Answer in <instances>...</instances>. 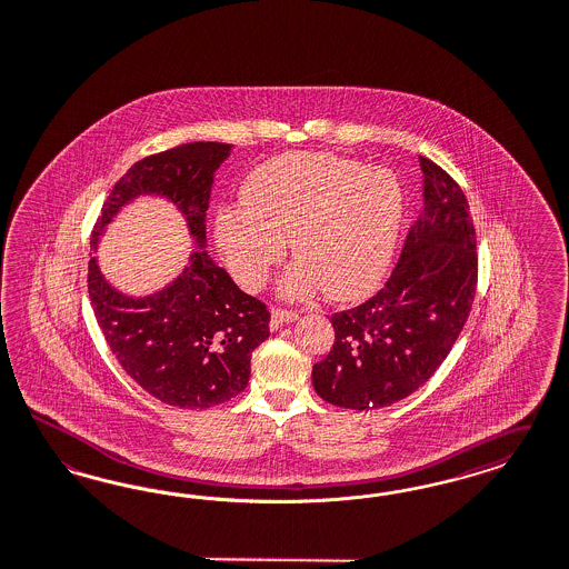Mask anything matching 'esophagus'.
<instances>
[{
	"label": "esophagus",
	"mask_w": 569,
	"mask_h": 569,
	"mask_svg": "<svg viewBox=\"0 0 569 569\" xmlns=\"http://www.w3.org/2000/svg\"><path fill=\"white\" fill-rule=\"evenodd\" d=\"M271 313H273V319H271V326H273V328H279V326H283V323H292V321L298 319V313L290 311V309H279V307H277Z\"/></svg>",
	"instance_id": "34e87169"
}]
</instances>
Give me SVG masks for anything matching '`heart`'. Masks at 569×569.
<instances>
[{
  "label": "heart",
  "mask_w": 569,
  "mask_h": 569,
  "mask_svg": "<svg viewBox=\"0 0 569 569\" xmlns=\"http://www.w3.org/2000/svg\"><path fill=\"white\" fill-rule=\"evenodd\" d=\"M243 201L216 212L227 267L243 288L256 290L290 239L298 262L281 288L292 298L319 288L333 300L368 292L389 264L403 212L392 172L323 151L260 163L243 182Z\"/></svg>",
  "instance_id": "1"
}]
</instances>
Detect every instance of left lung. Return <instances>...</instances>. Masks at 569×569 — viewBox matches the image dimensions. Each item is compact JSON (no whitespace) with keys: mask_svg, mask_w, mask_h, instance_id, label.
<instances>
[{"mask_svg":"<svg viewBox=\"0 0 569 569\" xmlns=\"http://www.w3.org/2000/svg\"><path fill=\"white\" fill-rule=\"evenodd\" d=\"M420 168L425 201L399 262L372 298L332 315V349L313 366L315 391L338 408L378 410L418 391L467 323L479 273L469 201L435 161Z\"/></svg>","mask_w":569,"mask_h":569,"instance_id":"obj_1","label":"left lung"}]
</instances>
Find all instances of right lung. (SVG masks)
Segmentation results:
<instances>
[{
	"mask_svg": "<svg viewBox=\"0 0 569 569\" xmlns=\"http://www.w3.org/2000/svg\"><path fill=\"white\" fill-rule=\"evenodd\" d=\"M229 151L224 142H187L137 161L102 203L92 246L121 206L153 193L177 203L203 248L216 168ZM88 292L121 368L174 408L203 410L239 395L250 380L252 351L269 338L267 305L241 292L203 250L191 254L177 281L144 298L113 290L90 258Z\"/></svg>",
	"mask_w": 569,
	"mask_h": 569,
	"instance_id": "add662e5",
	"label": "right lung"
}]
</instances>
